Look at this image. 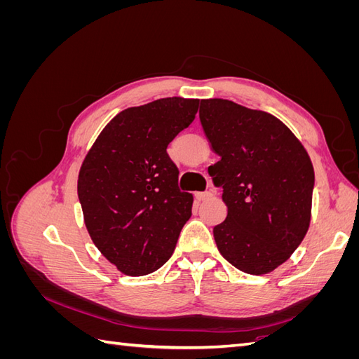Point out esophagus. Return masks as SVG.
Here are the masks:
<instances>
[{
	"instance_id": "obj_1",
	"label": "esophagus",
	"mask_w": 359,
	"mask_h": 359,
	"mask_svg": "<svg viewBox=\"0 0 359 359\" xmlns=\"http://www.w3.org/2000/svg\"><path fill=\"white\" fill-rule=\"evenodd\" d=\"M194 196H196L198 201H206V199H210L212 196V193L211 191H198L196 194H194Z\"/></svg>"
}]
</instances>
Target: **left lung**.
I'll return each mask as SVG.
<instances>
[{
  "instance_id": "obj_1",
  "label": "left lung",
  "mask_w": 359,
  "mask_h": 359,
  "mask_svg": "<svg viewBox=\"0 0 359 359\" xmlns=\"http://www.w3.org/2000/svg\"><path fill=\"white\" fill-rule=\"evenodd\" d=\"M199 118L220 160L208 168L223 187L227 217L214 227L220 255L262 276L292 256L311 219L310 156L278 118L231 100H201Z\"/></svg>"
}]
</instances>
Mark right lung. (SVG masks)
Wrapping results in <instances>:
<instances>
[{
	"label": "right lung",
	"instance_id": "right-lung-1",
	"mask_svg": "<svg viewBox=\"0 0 359 359\" xmlns=\"http://www.w3.org/2000/svg\"><path fill=\"white\" fill-rule=\"evenodd\" d=\"M198 99L166 97L114 116L86 153L78 196L100 253L126 276L154 273L175 250L193 194L178 189L168 145L198 112Z\"/></svg>",
	"mask_w": 359,
	"mask_h": 359
}]
</instances>
